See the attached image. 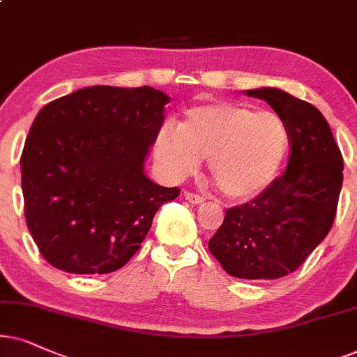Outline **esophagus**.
<instances>
[{
  "label": "esophagus",
  "mask_w": 357,
  "mask_h": 357,
  "mask_svg": "<svg viewBox=\"0 0 357 357\" xmlns=\"http://www.w3.org/2000/svg\"><path fill=\"white\" fill-rule=\"evenodd\" d=\"M184 197H186V201L191 202V204H202V202H204V197L199 196V194H194L189 191L184 192Z\"/></svg>",
  "instance_id": "34e87169"
}]
</instances>
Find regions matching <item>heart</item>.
I'll use <instances>...</instances> for the list:
<instances>
[{"label": "heart", "instance_id": "heart-1", "mask_svg": "<svg viewBox=\"0 0 357 357\" xmlns=\"http://www.w3.org/2000/svg\"><path fill=\"white\" fill-rule=\"evenodd\" d=\"M287 150L288 130L278 115L237 103L194 107L181 125L166 123L155 142V158L168 178L191 176L201 160H209L212 181L237 201L268 188Z\"/></svg>", "mask_w": 357, "mask_h": 357}]
</instances>
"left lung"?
<instances>
[{
  "mask_svg": "<svg viewBox=\"0 0 357 357\" xmlns=\"http://www.w3.org/2000/svg\"><path fill=\"white\" fill-rule=\"evenodd\" d=\"M265 100L288 130L287 171L255 199L225 211L209 241L229 275L273 280L295 272L323 242L336 215L342 156L321 112L280 89L245 90Z\"/></svg>",
  "mask_w": 357,
  "mask_h": 357,
  "instance_id": "1",
  "label": "left lung"
}]
</instances>
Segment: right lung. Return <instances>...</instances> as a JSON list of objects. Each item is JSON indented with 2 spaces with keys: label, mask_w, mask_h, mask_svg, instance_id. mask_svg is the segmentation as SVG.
Here are the masks:
<instances>
[{
  "label": "right lung",
  "mask_w": 357,
  "mask_h": 357,
  "mask_svg": "<svg viewBox=\"0 0 357 357\" xmlns=\"http://www.w3.org/2000/svg\"><path fill=\"white\" fill-rule=\"evenodd\" d=\"M169 97L153 87L93 85L36 115L21 155L26 224L52 267L110 273L142 247L179 196L145 174Z\"/></svg>",
  "instance_id": "obj_1"
}]
</instances>
